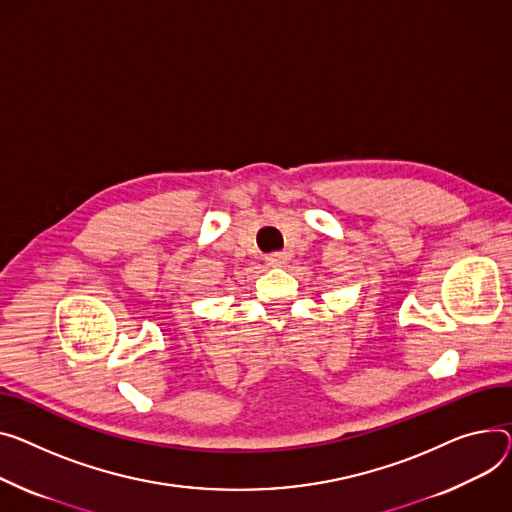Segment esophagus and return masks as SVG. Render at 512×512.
Returning a JSON list of instances; mask_svg holds the SVG:
<instances>
[{
	"label": "esophagus",
	"mask_w": 512,
	"mask_h": 512,
	"mask_svg": "<svg viewBox=\"0 0 512 512\" xmlns=\"http://www.w3.org/2000/svg\"><path fill=\"white\" fill-rule=\"evenodd\" d=\"M288 261H290L288 253H274V255H267L265 257V263L269 267H284V265H288Z\"/></svg>",
	"instance_id": "1"
}]
</instances>
